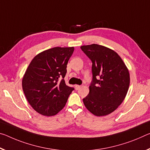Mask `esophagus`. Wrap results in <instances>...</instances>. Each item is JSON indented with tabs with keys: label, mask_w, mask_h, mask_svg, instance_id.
<instances>
[{
	"label": "esophagus",
	"mask_w": 150,
	"mask_h": 150,
	"mask_svg": "<svg viewBox=\"0 0 150 150\" xmlns=\"http://www.w3.org/2000/svg\"><path fill=\"white\" fill-rule=\"evenodd\" d=\"M75 89L76 90H78V89H79L80 88H81V85H75Z\"/></svg>",
	"instance_id": "34e87169"
}]
</instances>
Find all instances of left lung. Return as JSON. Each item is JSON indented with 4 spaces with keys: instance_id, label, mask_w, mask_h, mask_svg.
I'll return each mask as SVG.
<instances>
[{
    "instance_id": "1",
    "label": "left lung",
    "mask_w": 150,
    "mask_h": 150,
    "mask_svg": "<svg viewBox=\"0 0 150 150\" xmlns=\"http://www.w3.org/2000/svg\"><path fill=\"white\" fill-rule=\"evenodd\" d=\"M81 49L92 61L93 79L89 93L83 99L86 108L96 116L112 113L124 100L129 89V73L113 50L92 44Z\"/></svg>"
}]
</instances>
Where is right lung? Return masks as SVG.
Instances as JSON below:
<instances>
[{"label":"right lung","instance_id":"1","mask_svg":"<svg viewBox=\"0 0 150 150\" xmlns=\"http://www.w3.org/2000/svg\"><path fill=\"white\" fill-rule=\"evenodd\" d=\"M73 51V47L45 50L33 59L25 71L22 81L23 92L32 108L42 115L58 113L74 90L64 80Z\"/></svg>","mask_w":150,"mask_h":150}]
</instances>
